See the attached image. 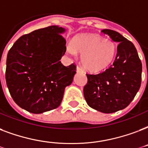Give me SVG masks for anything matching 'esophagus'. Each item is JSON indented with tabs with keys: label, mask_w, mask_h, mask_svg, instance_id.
<instances>
[{
	"label": "esophagus",
	"mask_w": 148,
	"mask_h": 148,
	"mask_svg": "<svg viewBox=\"0 0 148 148\" xmlns=\"http://www.w3.org/2000/svg\"><path fill=\"white\" fill-rule=\"evenodd\" d=\"M77 72H83V70L79 66H77Z\"/></svg>",
	"instance_id": "obj_1"
}]
</instances>
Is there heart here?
<instances>
[{
	"instance_id": "obj_1",
	"label": "heart",
	"mask_w": 148,
	"mask_h": 148,
	"mask_svg": "<svg viewBox=\"0 0 148 148\" xmlns=\"http://www.w3.org/2000/svg\"><path fill=\"white\" fill-rule=\"evenodd\" d=\"M66 52L72 56L82 54L81 63L84 69L97 72L110 65L116 56V46L97 34H81L67 46Z\"/></svg>"
}]
</instances>
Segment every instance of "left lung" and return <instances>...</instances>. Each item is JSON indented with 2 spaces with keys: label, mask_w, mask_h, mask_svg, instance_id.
I'll return each instance as SVG.
<instances>
[{
  "label": "left lung",
  "mask_w": 148,
  "mask_h": 148,
  "mask_svg": "<svg viewBox=\"0 0 148 148\" xmlns=\"http://www.w3.org/2000/svg\"><path fill=\"white\" fill-rule=\"evenodd\" d=\"M118 43L114 63L104 72L87 74L84 96L89 106L104 113H112L128 106L141 84L142 64L134 45L121 34L103 29Z\"/></svg>",
  "instance_id": "1"
}]
</instances>
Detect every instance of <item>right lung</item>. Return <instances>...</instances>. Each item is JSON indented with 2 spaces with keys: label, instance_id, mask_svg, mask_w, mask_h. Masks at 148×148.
Returning a JSON list of instances; mask_svg holds the SVG:
<instances>
[{
  "label": "right lung",
  "instance_id": "right-lung-1",
  "mask_svg": "<svg viewBox=\"0 0 148 148\" xmlns=\"http://www.w3.org/2000/svg\"><path fill=\"white\" fill-rule=\"evenodd\" d=\"M65 31L58 25L35 30L20 37L8 51L7 86L14 102L29 112L57 108L73 82L76 66L60 61L66 49L61 35Z\"/></svg>",
  "mask_w": 148,
  "mask_h": 148
}]
</instances>
